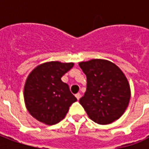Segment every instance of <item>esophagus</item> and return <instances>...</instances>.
I'll use <instances>...</instances> for the list:
<instances>
[{
	"instance_id": "1",
	"label": "esophagus",
	"mask_w": 149,
	"mask_h": 149,
	"mask_svg": "<svg viewBox=\"0 0 149 149\" xmlns=\"http://www.w3.org/2000/svg\"><path fill=\"white\" fill-rule=\"evenodd\" d=\"M75 96H76V97H77V100H79V99H80V98H81V93H79L76 94Z\"/></svg>"
}]
</instances>
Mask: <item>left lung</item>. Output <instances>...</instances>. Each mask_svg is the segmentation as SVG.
<instances>
[{"instance_id":"obj_1","label":"left lung","mask_w":149,"mask_h":149,"mask_svg":"<svg viewBox=\"0 0 149 149\" xmlns=\"http://www.w3.org/2000/svg\"><path fill=\"white\" fill-rule=\"evenodd\" d=\"M86 75L87 88L80 104L88 117L99 125L118 120L127 109L131 90L125 75L112 62L93 59L79 63Z\"/></svg>"}]
</instances>
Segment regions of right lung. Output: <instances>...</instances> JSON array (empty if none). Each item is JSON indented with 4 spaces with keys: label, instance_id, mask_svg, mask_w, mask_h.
<instances>
[{
    "label": "right lung",
    "instance_id": "obj_1",
    "mask_svg": "<svg viewBox=\"0 0 149 149\" xmlns=\"http://www.w3.org/2000/svg\"><path fill=\"white\" fill-rule=\"evenodd\" d=\"M73 65V63L46 62L28 76L24 87V103L29 112L40 122L48 125L57 124L77 101L68 84L61 81L63 75Z\"/></svg>",
    "mask_w": 149,
    "mask_h": 149
}]
</instances>
